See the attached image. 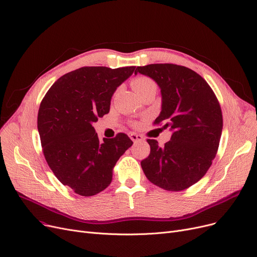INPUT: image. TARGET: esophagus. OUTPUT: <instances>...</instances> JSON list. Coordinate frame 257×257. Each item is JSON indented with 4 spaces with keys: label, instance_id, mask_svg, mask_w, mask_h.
I'll use <instances>...</instances> for the list:
<instances>
[{
    "label": "esophagus",
    "instance_id": "34e87169",
    "mask_svg": "<svg viewBox=\"0 0 257 257\" xmlns=\"http://www.w3.org/2000/svg\"><path fill=\"white\" fill-rule=\"evenodd\" d=\"M129 137H130V139H131L133 142H142V141H144L143 136L138 135V133H130Z\"/></svg>",
    "mask_w": 257,
    "mask_h": 257
}]
</instances>
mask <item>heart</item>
Masks as SVG:
<instances>
[{"instance_id": "heart-1", "label": "heart", "mask_w": 257, "mask_h": 257, "mask_svg": "<svg viewBox=\"0 0 257 257\" xmlns=\"http://www.w3.org/2000/svg\"><path fill=\"white\" fill-rule=\"evenodd\" d=\"M131 86L135 89V91L141 95L144 92H146L148 90H151V89H158V85L156 83L150 79L148 76H137L131 81Z\"/></svg>"}]
</instances>
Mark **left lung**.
I'll use <instances>...</instances> for the list:
<instances>
[{
	"instance_id": "8db88e82",
	"label": "left lung",
	"mask_w": 257,
	"mask_h": 257,
	"mask_svg": "<svg viewBox=\"0 0 257 257\" xmlns=\"http://www.w3.org/2000/svg\"><path fill=\"white\" fill-rule=\"evenodd\" d=\"M161 88L162 111L154 124L164 122L172 137L163 147L147 140L150 154L141 162L148 180L168 191H182L202 178L214 160L222 130L218 99L195 71L175 64L138 67Z\"/></svg>"
}]
</instances>
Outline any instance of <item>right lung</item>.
<instances>
[{
    "instance_id": "obj_1",
    "label": "right lung",
    "mask_w": 257,
    "mask_h": 257,
    "mask_svg": "<svg viewBox=\"0 0 257 257\" xmlns=\"http://www.w3.org/2000/svg\"><path fill=\"white\" fill-rule=\"evenodd\" d=\"M135 69L82 67L61 76L42 99L38 130L44 156L58 180L76 194L105 190L117 160L133 144L125 133L99 142L92 124L109 112L111 96Z\"/></svg>"
}]
</instances>
